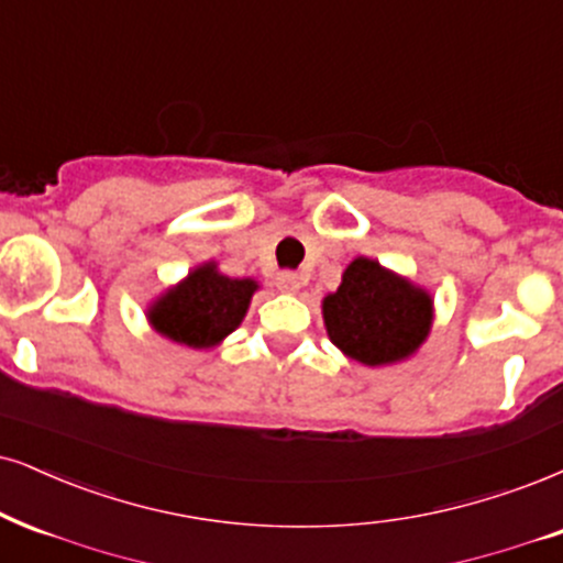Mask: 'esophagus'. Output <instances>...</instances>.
<instances>
[{"label":"esophagus","instance_id":"obj_1","mask_svg":"<svg viewBox=\"0 0 563 563\" xmlns=\"http://www.w3.org/2000/svg\"><path fill=\"white\" fill-rule=\"evenodd\" d=\"M276 287H279L282 292L292 295V292H297V289L302 287V279L295 274V271H282V274L276 276Z\"/></svg>","mask_w":563,"mask_h":563}]
</instances>
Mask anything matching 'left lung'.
<instances>
[{"instance_id":"8db88e82","label":"left lung","mask_w":563,"mask_h":563,"mask_svg":"<svg viewBox=\"0 0 563 563\" xmlns=\"http://www.w3.org/2000/svg\"><path fill=\"white\" fill-rule=\"evenodd\" d=\"M323 321L344 355L363 365H386L422 344L433 321V302L376 261L357 258L344 271L342 287L323 300Z\"/></svg>"}]
</instances>
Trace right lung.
I'll list each match as a JSON object with an SVG mask.
<instances>
[{"label":"right lung","instance_id":"add662e5","mask_svg":"<svg viewBox=\"0 0 563 563\" xmlns=\"http://www.w3.org/2000/svg\"><path fill=\"white\" fill-rule=\"evenodd\" d=\"M255 289L258 284L253 279H229L213 263H206L177 289L166 292L148 318L162 336L206 350L238 329Z\"/></svg>","mask_w":563,"mask_h":563}]
</instances>
